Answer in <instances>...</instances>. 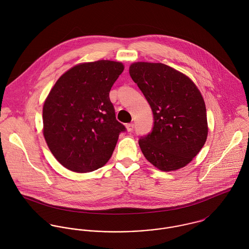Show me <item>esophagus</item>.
<instances>
[{"mask_svg": "<svg viewBox=\"0 0 249 249\" xmlns=\"http://www.w3.org/2000/svg\"><path fill=\"white\" fill-rule=\"evenodd\" d=\"M125 127H126V130H127V131L131 132V131L133 130V128H134V124H127L125 125Z\"/></svg>", "mask_w": 249, "mask_h": 249, "instance_id": "esophagus-1", "label": "esophagus"}]
</instances>
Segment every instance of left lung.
I'll return each instance as SVG.
<instances>
[{"label":"left lung","instance_id":"left-lung-1","mask_svg":"<svg viewBox=\"0 0 249 249\" xmlns=\"http://www.w3.org/2000/svg\"><path fill=\"white\" fill-rule=\"evenodd\" d=\"M131 78L152 109L151 133L139 140L145 159L163 172L187 166L207 140L203 97L185 73L163 63L134 62Z\"/></svg>","mask_w":249,"mask_h":249}]
</instances>
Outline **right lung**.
<instances>
[{
    "mask_svg": "<svg viewBox=\"0 0 249 249\" xmlns=\"http://www.w3.org/2000/svg\"><path fill=\"white\" fill-rule=\"evenodd\" d=\"M122 62L79 63L55 82L43 106V135L66 169L90 173L104 167L125 127L116 120L109 92Z\"/></svg>",
    "mask_w": 249,
    "mask_h": 249,
    "instance_id": "right-lung-1",
    "label": "right lung"
}]
</instances>
